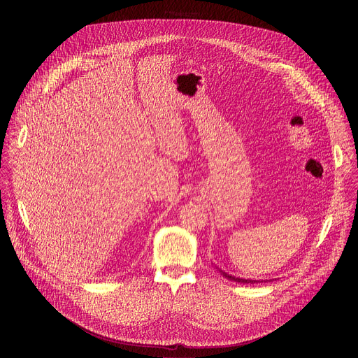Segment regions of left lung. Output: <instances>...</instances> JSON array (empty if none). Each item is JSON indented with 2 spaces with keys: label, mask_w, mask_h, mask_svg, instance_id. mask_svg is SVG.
Wrapping results in <instances>:
<instances>
[{
  "label": "left lung",
  "mask_w": 358,
  "mask_h": 358,
  "mask_svg": "<svg viewBox=\"0 0 358 358\" xmlns=\"http://www.w3.org/2000/svg\"><path fill=\"white\" fill-rule=\"evenodd\" d=\"M224 273V276L225 278H228V279H231V280H235V282H242V283H257V280H246V279H239V278H234V276H229V275H227L225 272H222Z\"/></svg>",
  "instance_id": "obj_1"
}]
</instances>
